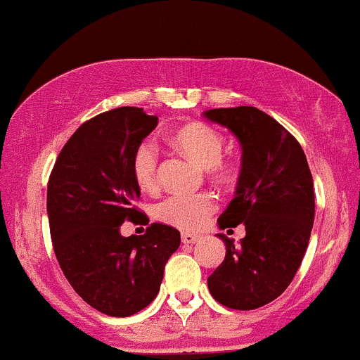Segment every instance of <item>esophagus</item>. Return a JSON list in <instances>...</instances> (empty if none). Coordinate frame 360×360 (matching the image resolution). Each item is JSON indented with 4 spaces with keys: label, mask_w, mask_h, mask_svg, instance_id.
Here are the masks:
<instances>
[{
    "label": "esophagus",
    "mask_w": 360,
    "mask_h": 360,
    "mask_svg": "<svg viewBox=\"0 0 360 360\" xmlns=\"http://www.w3.org/2000/svg\"><path fill=\"white\" fill-rule=\"evenodd\" d=\"M200 240V236L199 234H195V233H181V241H184L185 245H193V243H197V241Z\"/></svg>",
    "instance_id": "34e87169"
}]
</instances>
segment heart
<instances>
[{"mask_svg": "<svg viewBox=\"0 0 360 360\" xmlns=\"http://www.w3.org/2000/svg\"><path fill=\"white\" fill-rule=\"evenodd\" d=\"M175 144L188 158L207 168L209 175L217 181L228 184L236 176V167L223 161L224 139L207 124L193 122L181 127L175 134ZM136 181L144 191L158 187V149L153 141H143L132 158ZM216 209V197L209 192L175 193L156 205L155 214L161 223L193 231L207 223Z\"/></svg>", "mask_w": 360, "mask_h": 360, "instance_id": "heart-1", "label": "heart"}]
</instances>
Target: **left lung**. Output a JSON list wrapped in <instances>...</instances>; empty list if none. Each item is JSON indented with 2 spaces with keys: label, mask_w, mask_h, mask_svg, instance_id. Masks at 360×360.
I'll use <instances>...</instances> for the list:
<instances>
[{
  "label": "left lung",
  "mask_w": 360,
  "mask_h": 360,
  "mask_svg": "<svg viewBox=\"0 0 360 360\" xmlns=\"http://www.w3.org/2000/svg\"><path fill=\"white\" fill-rule=\"evenodd\" d=\"M204 117L240 141L241 172L221 229L245 224L240 245L223 233L226 257L207 278L212 297L231 309H257L281 296L308 248L314 191L301 144L255 107L212 108Z\"/></svg>",
  "instance_id": "8db88e82"
}]
</instances>
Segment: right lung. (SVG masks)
Wrapping results in <instances>:
<instances>
[{"label":"right lung","mask_w":360,"mask_h":360,"mask_svg":"<svg viewBox=\"0 0 360 360\" xmlns=\"http://www.w3.org/2000/svg\"><path fill=\"white\" fill-rule=\"evenodd\" d=\"M158 117L119 107L86 120L60 149L49 184L47 216L60 270L84 302L108 316H131L160 292L165 265L180 246V231L153 223L124 238V221L141 188L132 172L137 146Z\"/></svg>","instance_id":"obj_1"}]
</instances>
